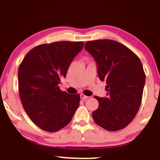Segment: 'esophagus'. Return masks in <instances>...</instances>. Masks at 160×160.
Wrapping results in <instances>:
<instances>
[{
    "mask_svg": "<svg viewBox=\"0 0 160 160\" xmlns=\"http://www.w3.org/2000/svg\"><path fill=\"white\" fill-rule=\"evenodd\" d=\"M80 97H81V99H83V100H87L88 98H89V97H88V96H86V95L83 94L80 95Z\"/></svg>",
    "mask_w": 160,
    "mask_h": 160,
    "instance_id": "obj_1",
    "label": "esophagus"
}]
</instances>
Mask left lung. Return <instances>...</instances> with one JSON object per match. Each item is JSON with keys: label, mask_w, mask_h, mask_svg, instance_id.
<instances>
[{"label": "left lung", "mask_w": 160, "mask_h": 160, "mask_svg": "<svg viewBox=\"0 0 160 160\" xmlns=\"http://www.w3.org/2000/svg\"><path fill=\"white\" fill-rule=\"evenodd\" d=\"M84 48L97 62L98 77L107 83L108 92L107 97H94L99 107L93 119L107 131L124 129L141 105L145 83L141 61L127 46L109 39L87 41Z\"/></svg>", "instance_id": "obj_1"}]
</instances>
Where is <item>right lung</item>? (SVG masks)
Wrapping results in <instances>:
<instances>
[{
	"mask_svg": "<svg viewBox=\"0 0 160 160\" xmlns=\"http://www.w3.org/2000/svg\"><path fill=\"white\" fill-rule=\"evenodd\" d=\"M83 41H58L32 48L19 66V94L23 109L34 124L54 132L71 122L79 106L80 95L61 91L72 60L82 51Z\"/></svg>",
	"mask_w": 160,
	"mask_h": 160,
	"instance_id": "obj_1",
	"label": "right lung"
}]
</instances>
